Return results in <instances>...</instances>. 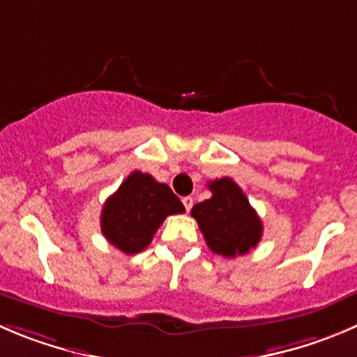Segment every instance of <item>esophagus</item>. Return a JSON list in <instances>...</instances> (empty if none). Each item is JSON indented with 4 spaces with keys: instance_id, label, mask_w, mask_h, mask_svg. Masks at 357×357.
<instances>
[{
    "instance_id": "obj_1",
    "label": "esophagus",
    "mask_w": 357,
    "mask_h": 357,
    "mask_svg": "<svg viewBox=\"0 0 357 357\" xmlns=\"http://www.w3.org/2000/svg\"><path fill=\"white\" fill-rule=\"evenodd\" d=\"M182 203H184L185 210H188V212H189V210L192 208V203H195V202H192L191 196H185V198H182Z\"/></svg>"
}]
</instances>
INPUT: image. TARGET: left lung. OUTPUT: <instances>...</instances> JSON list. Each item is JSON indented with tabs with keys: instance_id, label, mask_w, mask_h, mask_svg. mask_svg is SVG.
Listing matches in <instances>:
<instances>
[{
	"instance_id": "obj_1",
	"label": "left lung",
	"mask_w": 357,
	"mask_h": 357,
	"mask_svg": "<svg viewBox=\"0 0 357 357\" xmlns=\"http://www.w3.org/2000/svg\"><path fill=\"white\" fill-rule=\"evenodd\" d=\"M212 198L192 206L210 250L224 257L243 256L259 243L263 222L233 178L222 176L208 182Z\"/></svg>"
}]
</instances>
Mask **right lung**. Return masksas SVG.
<instances>
[{"instance_id": "obj_1", "label": "right lung", "mask_w": 357, "mask_h": 357, "mask_svg": "<svg viewBox=\"0 0 357 357\" xmlns=\"http://www.w3.org/2000/svg\"><path fill=\"white\" fill-rule=\"evenodd\" d=\"M184 212L168 185L137 169L105 202L101 233L124 254H138L152 242L166 217Z\"/></svg>"}]
</instances>
